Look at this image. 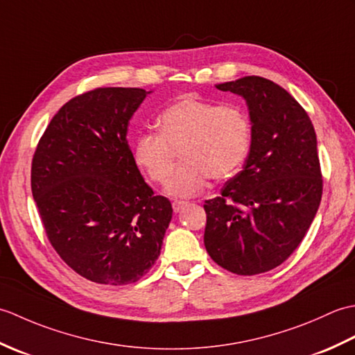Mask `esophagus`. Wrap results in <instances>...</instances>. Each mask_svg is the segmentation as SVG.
Wrapping results in <instances>:
<instances>
[{
	"instance_id": "1",
	"label": "esophagus",
	"mask_w": 355,
	"mask_h": 355,
	"mask_svg": "<svg viewBox=\"0 0 355 355\" xmlns=\"http://www.w3.org/2000/svg\"><path fill=\"white\" fill-rule=\"evenodd\" d=\"M187 206V201H182V200H175V201H172V209H173V212H180V210H182L183 207H186Z\"/></svg>"
}]
</instances>
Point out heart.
<instances>
[{"label": "heart", "mask_w": 355, "mask_h": 355, "mask_svg": "<svg viewBox=\"0 0 355 355\" xmlns=\"http://www.w3.org/2000/svg\"><path fill=\"white\" fill-rule=\"evenodd\" d=\"M158 131L141 132L134 143V162L150 182L164 183L178 153L184 162L166 182L172 197L191 198L216 180L233 175L252 143V122L238 103L184 96L158 116Z\"/></svg>", "instance_id": "heart-1"}]
</instances>
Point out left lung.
<instances>
[{
  "mask_svg": "<svg viewBox=\"0 0 355 355\" xmlns=\"http://www.w3.org/2000/svg\"><path fill=\"white\" fill-rule=\"evenodd\" d=\"M216 88L247 101L252 145L243 171L220 197L205 202V245L230 273H266L302 243L320 205L314 126L300 103L266 78L245 76Z\"/></svg>",
  "mask_w": 355,
  "mask_h": 355,
  "instance_id": "obj_1",
  "label": "left lung"
}]
</instances>
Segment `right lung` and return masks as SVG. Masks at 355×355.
<instances>
[{
  "mask_svg": "<svg viewBox=\"0 0 355 355\" xmlns=\"http://www.w3.org/2000/svg\"><path fill=\"white\" fill-rule=\"evenodd\" d=\"M141 88L105 87L67 102L32 160V193L51 247L88 281L126 285L160 256L169 200L145 183L126 141Z\"/></svg>",
  "mask_w": 355,
  "mask_h": 355,
  "instance_id": "1",
  "label": "right lung"
}]
</instances>
